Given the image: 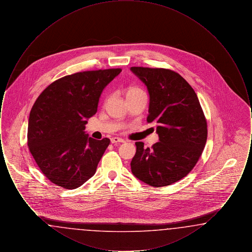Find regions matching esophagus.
<instances>
[{
  "label": "esophagus",
  "instance_id": "1",
  "mask_svg": "<svg viewBox=\"0 0 252 252\" xmlns=\"http://www.w3.org/2000/svg\"><path fill=\"white\" fill-rule=\"evenodd\" d=\"M110 142H111V144H121V143H125V140H123V139H121V138H118V137H114V138H112V139L110 140Z\"/></svg>",
  "mask_w": 252,
  "mask_h": 252
}]
</instances>
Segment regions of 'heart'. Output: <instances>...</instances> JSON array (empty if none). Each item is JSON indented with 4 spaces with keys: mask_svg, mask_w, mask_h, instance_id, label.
Masks as SVG:
<instances>
[{
    "mask_svg": "<svg viewBox=\"0 0 252 252\" xmlns=\"http://www.w3.org/2000/svg\"><path fill=\"white\" fill-rule=\"evenodd\" d=\"M138 92H141V90L138 89V88H129V89L127 90L126 95H127V94H134V93H138Z\"/></svg>",
    "mask_w": 252,
    "mask_h": 252,
    "instance_id": "b5f03b06",
    "label": "heart"
}]
</instances>
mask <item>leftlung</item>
<instances>
[{
  "instance_id": "left-lung-1",
  "label": "left lung",
  "mask_w": 252,
  "mask_h": 252,
  "mask_svg": "<svg viewBox=\"0 0 252 252\" xmlns=\"http://www.w3.org/2000/svg\"><path fill=\"white\" fill-rule=\"evenodd\" d=\"M149 94L148 123H156L158 142L151 148L136 143L132 174L153 187L171 185L186 177L203 152L207 122L196 94L178 72L131 67Z\"/></svg>"
}]
</instances>
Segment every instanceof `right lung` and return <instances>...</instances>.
<instances>
[{"instance_id": "1", "label": "right lung", "mask_w": 252, "mask_h": 252, "mask_svg": "<svg viewBox=\"0 0 252 252\" xmlns=\"http://www.w3.org/2000/svg\"><path fill=\"white\" fill-rule=\"evenodd\" d=\"M121 69L76 72L49 85L30 111L27 144L42 174L64 189H76L96 172L109 139L86 134L104 89Z\"/></svg>"}]
</instances>
